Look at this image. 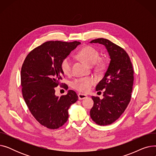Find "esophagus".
I'll return each mask as SVG.
<instances>
[{
    "label": "esophagus",
    "instance_id": "1",
    "mask_svg": "<svg viewBox=\"0 0 156 156\" xmlns=\"http://www.w3.org/2000/svg\"><path fill=\"white\" fill-rule=\"evenodd\" d=\"M78 99L80 100H82V99H85V98L87 97V95H85V94H78Z\"/></svg>",
    "mask_w": 156,
    "mask_h": 156
}]
</instances>
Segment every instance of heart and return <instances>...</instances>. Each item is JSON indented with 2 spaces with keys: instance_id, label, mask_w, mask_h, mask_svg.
<instances>
[{
  "instance_id": "1",
  "label": "heart",
  "mask_w": 156,
  "mask_h": 156,
  "mask_svg": "<svg viewBox=\"0 0 156 156\" xmlns=\"http://www.w3.org/2000/svg\"><path fill=\"white\" fill-rule=\"evenodd\" d=\"M78 57L88 65H95L97 69H103L106 65L104 59H100L99 52L91 46L84 47L80 50L77 54ZM72 61L69 56L65 57L61 62V68L65 75H69L71 71ZM95 83V80L92 77L78 78L71 82V87L76 90L85 93L87 92L91 87Z\"/></svg>"
}]
</instances>
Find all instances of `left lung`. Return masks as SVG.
Masks as SVG:
<instances>
[{"label":"left lung","instance_id":"obj_1","mask_svg":"<svg viewBox=\"0 0 156 156\" xmlns=\"http://www.w3.org/2000/svg\"><path fill=\"white\" fill-rule=\"evenodd\" d=\"M90 43L104 45L111 58L104 78L95 88L97 91L104 90V98L100 99L99 97L92 96L94 104L90 112L96 124L108 125L121 116L130 102L134 70L128 54L121 47L102 38L93 40Z\"/></svg>","mask_w":156,"mask_h":156}]
</instances>
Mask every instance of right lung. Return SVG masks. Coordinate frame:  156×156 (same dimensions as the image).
Returning a JSON list of instances; mask_svg holds the SVG:
<instances>
[{
  "label": "right lung",
  "mask_w": 156,
  "mask_h": 156,
  "mask_svg": "<svg viewBox=\"0 0 156 156\" xmlns=\"http://www.w3.org/2000/svg\"><path fill=\"white\" fill-rule=\"evenodd\" d=\"M80 44L77 41H48L30 51L22 65L23 99L36 120L47 128L54 129L62 126L68 119L69 106L78 100L73 90L57 97L55 87H67L61 83L64 76L61 62Z\"/></svg>",
  "instance_id": "add662e5"
}]
</instances>
